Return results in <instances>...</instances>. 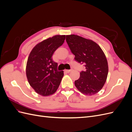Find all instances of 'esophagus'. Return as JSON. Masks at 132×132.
Here are the masks:
<instances>
[{
    "label": "esophagus",
    "instance_id": "esophagus-1",
    "mask_svg": "<svg viewBox=\"0 0 132 132\" xmlns=\"http://www.w3.org/2000/svg\"><path fill=\"white\" fill-rule=\"evenodd\" d=\"M73 70L72 69H70V70H65V71H66V72L67 73H70V71H72Z\"/></svg>",
    "mask_w": 132,
    "mask_h": 132
}]
</instances>
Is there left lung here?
<instances>
[{
	"label": "left lung",
	"mask_w": 132,
	"mask_h": 132,
	"mask_svg": "<svg viewBox=\"0 0 132 132\" xmlns=\"http://www.w3.org/2000/svg\"><path fill=\"white\" fill-rule=\"evenodd\" d=\"M66 41L74 59L85 68L75 81L76 87L86 95L97 94L104 85L109 72L105 53L96 43L78 35H67Z\"/></svg>",
	"instance_id": "1"
}]
</instances>
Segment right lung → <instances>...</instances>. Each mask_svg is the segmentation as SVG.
I'll use <instances>...</instances> for the list:
<instances>
[{
    "mask_svg": "<svg viewBox=\"0 0 132 132\" xmlns=\"http://www.w3.org/2000/svg\"><path fill=\"white\" fill-rule=\"evenodd\" d=\"M65 39V35H55L38 43L31 51L27 62L26 73L30 85L39 95L46 96L58 89L64 75L58 71V64L52 57Z\"/></svg>",
    "mask_w": 132,
    "mask_h": 132,
    "instance_id": "add662e5",
    "label": "right lung"
}]
</instances>
